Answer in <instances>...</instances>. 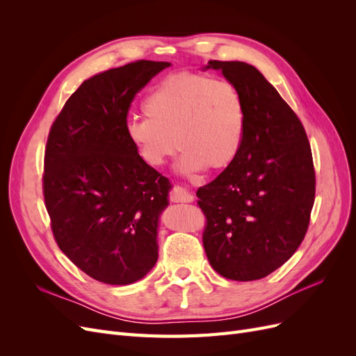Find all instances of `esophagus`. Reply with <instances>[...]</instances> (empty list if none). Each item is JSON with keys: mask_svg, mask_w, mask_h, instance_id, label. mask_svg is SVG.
I'll return each mask as SVG.
<instances>
[{"mask_svg": "<svg viewBox=\"0 0 356 356\" xmlns=\"http://www.w3.org/2000/svg\"><path fill=\"white\" fill-rule=\"evenodd\" d=\"M195 200V196L191 195L190 191L182 187H174L170 191V202L175 203H190Z\"/></svg>", "mask_w": 356, "mask_h": 356, "instance_id": "34e87169", "label": "esophagus"}]
</instances>
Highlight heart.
Wrapping results in <instances>:
<instances>
[{"mask_svg": "<svg viewBox=\"0 0 356 356\" xmlns=\"http://www.w3.org/2000/svg\"><path fill=\"white\" fill-rule=\"evenodd\" d=\"M143 110L145 117L131 118L124 132L149 166L163 165L177 145L184 152V174L225 168L239 153L246 113L241 92L229 80L172 74L145 96Z\"/></svg>", "mask_w": 356, "mask_h": 356, "instance_id": "obj_1", "label": "heart"}]
</instances>
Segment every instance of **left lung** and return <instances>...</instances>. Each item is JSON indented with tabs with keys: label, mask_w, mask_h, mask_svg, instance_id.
Wrapping results in <instances>:
<instances>
[{
	"label": "left lung",
	"mask_w": 356,
	"mask_h": 356,
	"mask_svg": "<svg viewBox=\"0 0 356 356\" xmlns=\"http://www.w3.org/2000/svg\"><path fill=\"white\" fill-rule=\"evenodd\" d=\"M238 90L246 123L238 156L197 190L207 225L203 248L215 272L257 281L303 242L315 202V169L303 124L255 67L209 60Z\"/></svg>",
	"instance_id": "8db88e82"
}]
</instances>
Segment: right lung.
<instances>
[{"label":"right lung","mask_w":356,"mask_h":356,"mask_svg":"<svg viewBox=\"0 0 356 356\" xmlns=\"http://www.w3.org/2000/svg\"><path fill=\"white\" fill-rule=\"evenodd\" d=\"M169 62L136 60L83 81L50 127L42 193L60 251L96 281L129 285L159 257L169 179L129 143L135 95Z\"/></svg>","instance_id":"obj_1"}]
</instances>
